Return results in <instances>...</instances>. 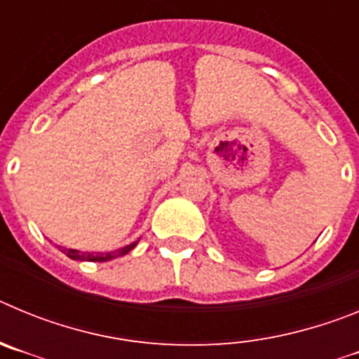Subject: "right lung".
<instances>
[{
	"mask_svg": "<svg viewBox=\"0 0 359 359\" xmlns=\"http://www.w3.org/2000/svg\"><path fill=\"white\" fill-rule=\"evenodd\" d=\"M135 246H136V243H133V244H129V246H126V248L116 250V252H109V253H84V252H79V250H68V248H65L62 252H65L69 259H73V261L106 262V261H111V259H115V257L126 255V253L131 252Z\"/></svg>",
	"mask_w": 359,
	"mask_h": 359,
	"instance_id": "obj_1",
	"label": "right lung"
}]
</instances>
